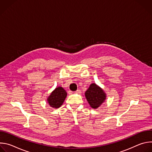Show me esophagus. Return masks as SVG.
Instances as JSON below:
<instances>
[{
	"mask_svg": "<svg viewBox=\"0 0 152 152\" xmlns=\"http://www.w3.org/2000/svg\"><path fill=\"white\" fill-rule=\"evenodd\" d=\"M75 93H76V94H80V93H81V91H80V90H76Z\"/></svg>",
	"mask_w": 152,
	"mask_h": 152,
	"instance_id": "1",
	"label": "esophagus"
}]
</instances>
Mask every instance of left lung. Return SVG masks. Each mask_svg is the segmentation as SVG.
<instances>
[{"mask_svg": "<svg viewBox=\"0 0 152 152\" xmlns=\"http://www.w3.org/2000/svg\"><path fill=\"white\" fill-rule=\"evenodd\" d=\"M85 96L90 106L93 109H97L106 99V94L104 90L95 83L90 85L85 93Z\"/></svg>", "mask_w": 152, "mask_h": 152, "instance_id": "obj_1", "label": "left lung"}]
</instances>
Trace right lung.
I'll use <instances>...</instances> for the list:
<instances>
[{
    "instance_id": "right-lung-1",
    "label": "right lung",
    "mask_w": 152,
    "mask_h": 152,
    "mask_svg": "<svg viewBox=\"0 0 152 152\" xmlns=\"http://www.w3.org/2000/svg\"><path fill=\"white\" fill-rule=\"evenodd\" d=\"M67 93L61 86L56 88L48 97L47 101L49 105L53 108L59 107L64 103Z\"/></svg>"
}]
</instances>
